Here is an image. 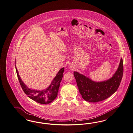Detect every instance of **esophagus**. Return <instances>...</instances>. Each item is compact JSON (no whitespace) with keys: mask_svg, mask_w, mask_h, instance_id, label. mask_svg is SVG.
Listing matches in <instances>:
<instances>
[{"mask_svg":"<svg viewBox=\"0 0 133 133\" xmlns=\"http://www.w3.org/2000/svg\"><path fill=\"white\" fill-rule=\"evenodd\" d=\"M70 69H71V70H73V68H72V67H70Z\"/></svg>","mask_w":133,"mask_h":133,"instance_id":"34e87169","label":"esophagus"}]
</instances>
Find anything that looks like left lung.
Returning a JSON list of instances; mask_svg holds the SVG:
<instances>
[{"mask_svg":"<svg viewBox=\"0 0 133 133\" xmlns=\"http://www.w3.org/2000/svg\"><path fill=\"white\" fill-rule=\"evenodd\" d=\"M123 74L122 58H121L118 68L112 77L103 82H96L78 72H74L77 86L83 98L85 101L92 102L102 101L113 95L119 88Z\"/></svg>","mask_w":133,"mask_h":133,"instance_id":"obj_1","label":"left lung"}]
</instances>
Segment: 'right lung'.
<instances>
[{
	"mask_svg": "<svg viewBox=\"0 0 133 133\" xmlns=\"http://www.w3.org/2000/svg\"><path fill=\"white\" fill-rule=\"evenodd\" d=\"M16 70L18 80L23 90L31 99L37 103L45 104L51 102L56 98L60 83L63 76L64 68H62L59 71L51 84L46 89L43 90H35L28 88L22 81L16 67Z\"/></svg>",
	"mask_w": 133,
	"mask_h": 133,
	"instance_id": "add662e5",
	"label": "right lung"
}]
</instances>
